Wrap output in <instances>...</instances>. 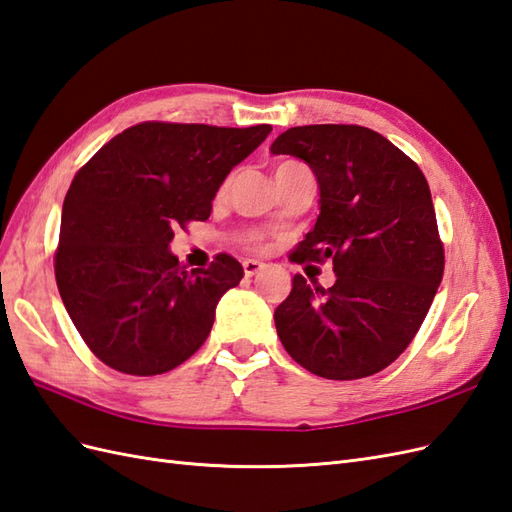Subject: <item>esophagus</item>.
Returning <instances> with one entry per match:
<instances>
[{
    "mask_svg": "<svg viewBox=\"0 0 512 512\" xmlns=\"http://www.w3.org/2000/svg\"><path fill=\"white\" fill-rule=\"evenodd\" d=\"M242 266H244L246 277H255V274H259L261 270H264V264H261V261H257V259H246Z\"/></svg>",
    "mask_w": 512,
    "mask_h": 512,
    "instance_id": "obj_1",
    "label": "esophagus"
}]
</instances>
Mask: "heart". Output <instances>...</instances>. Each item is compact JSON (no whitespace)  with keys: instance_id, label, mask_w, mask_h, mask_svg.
<instances>
[{"instance_id":"1","label":"heart","mask_w":512,"mask_h":512,"mask_svg":"<svg viewBox=\"0 0 512 512\" xmlns=\"http://www.w3.org/2000/svg\"><path fill=\"white\" fill-rule=\"evenodd\" d=\"M285 164H292V162H283V164H279V166H277V168H281V166H285Z\"/></svg>"}]
</instances>
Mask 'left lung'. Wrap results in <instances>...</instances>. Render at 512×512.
<instances>
[{"label": "left lung", "mask_w": 512, "mask_h": 512, "mask_svg": "<svg viewBox=\"0 0 512 512\" xmlns=\"http://www.w3.org/2000/svg\"><path fill=\"white\" fill-rule=\"evenodd\" d=\"M270 153L309 164L316 225L294 261L333 259L335 283L294 274L274 311L285 350L311 374L352 381L385 370L422 326L443 277V246L422 170L359 125L292 127Z\"/></svg>", "instance_id": "obj_1"}]
</instances>
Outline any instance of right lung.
<instances>
[{"instance_id": "add662e5", "label": "right lung", "mask_w": 512, "mask_h": 512, "mask_svg": "<svg viewBox=\"0 0 512 512\" xmlns=\"http://www.w3.org/2000/svg\"><path fill=\"white\" fill-rule=\"evenodd\" d=\"M270 125L140 123L93 155L64 196L56 281L88 348L112 370L155 376L203 346L216 305L244 277L229 255L188 270L170 242L207 220L233 166Z\"/></svg>"}]
</instances>
